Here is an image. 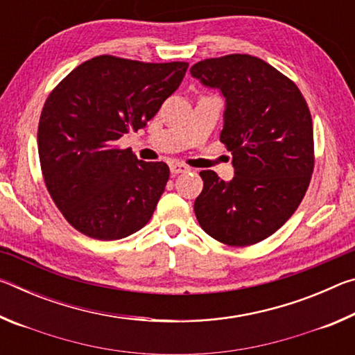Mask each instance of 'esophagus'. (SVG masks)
<instances>
[{
	"label": "esophagus",
	"mask_w": 355,
	"mask_h": 355,
	"mask_svg": "<svg viewBox=\"0 0 355 355\" xmlns=\"http://www.w3.org/2000/svg\"><path fill=\"white\" fill-rule=\"evenodd\" d=\"M169 167H171V173H173V175H177V173H183V172H188V171H189V167L182 164V163H172Z\"/></svg>",
	"instance_id": "1"
}]
</instances>
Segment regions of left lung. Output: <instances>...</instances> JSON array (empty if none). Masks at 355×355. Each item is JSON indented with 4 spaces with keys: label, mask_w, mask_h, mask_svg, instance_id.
<instances>
[{
    "label": "left lung",
    "mask_w": 355,
    "mask_h": 355,
    "mask_svg": "<svg viewBox=\"0 0 355 355\" xmlns=\"http://www.w3.org/2000/svg\"><path fill=\"white\" fill-rule=\"evenodd\" d=\"M191 76L225 98L220 142L235 177L202 171L194 202L200 227L243 248L263 241L296 211L313 172V125L296 84L263 59L228 55L191 67Z\"/></svg>",
    "instance_id": "left-lung-1"
}]
</instances>
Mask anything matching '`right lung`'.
I'll list each match as a JSON object with an SVG mask.
<instances>
[{
	"mask_svg": "<svg viewBox=\"0 0 355 355\" xmlns=\"http://www.w3.org/2000/svg\"><path fill=\"white\" fill-rule=\"evenodd\" d=\"M186 70L188 62L97 56L71 70L46 98L37 130L42 173L51 199L78 232L112 241L152 218L169 167L137 159L116 144L146 127Z\"/></svg>",
	"mask_w": 355,
	"mask_h": 355,
	"instance_id": "right-lung-1",
	"label": "right lung"
}]
</instances>
